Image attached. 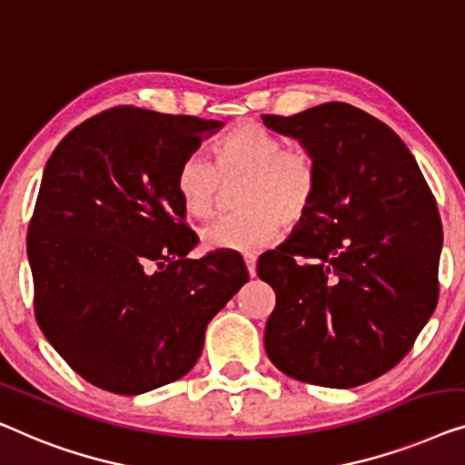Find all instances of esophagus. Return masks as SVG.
Returning a JSON list of instances; mask_svg holds the SVG:
<instances>
[{
    "label": "esophagus",
    "instance_id": "esophagus-1",
    "mask_svg": "<svg viewBox=\"0 0 465 465\" xmlns=\"http://www.w3.org/2000/svg\"><path fill=\"white\" fill-rule=\"evenodd\" d=\"M244 263L248 267V273H251V278H252L254 273H257V257H254L252 252H248V254H244Z\"/></svg>",
    "mask_w": 465,
    "mask_h": 465
}]
</instances>
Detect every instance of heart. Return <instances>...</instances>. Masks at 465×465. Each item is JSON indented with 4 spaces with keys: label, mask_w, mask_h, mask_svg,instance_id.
Returning <instances> with one entry per match:
<instances>
[{
    "label": "heart",
    "mask_w": 465,
    "mask_h": 465,
    "mask_svg": "<svg viewBox=\"0 0 465 465\" xmlns=\"http://www.w3.org/2000/svg\"><path fill=\"white\" fill-rule=\"evenodd\" d=\"M240 183L235 204L240 211L225 214L202 232L208 248L259 251L280 232L303 221L316 200L318 166L310 149L284 145L278 134L240 124L214 147V164L189 155L176 173V193L195 219H208L225 200V185Z\"/></svg>",
    "instance_id": "b5f03b06"
}]
</instances>
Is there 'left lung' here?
I'll return each mask as SVG.
<instances>
[{
	"label": "left lung",
	"mask_w": 465,
	"mask_h": 465,
	"mask_svg": "<svg viewBox=\"0 0 465 465\" xmlns=\"http://www.w3.org/2000/svg\"><path fill=\"white\" fill-rule=\"evenodd\" d=\"M261 117L318 166L307 217L257 263L276 292L265 351L299 381L356 388L394 369L436 310V200L401 136L362 109Z\"/></svg>",
	"instance_id": "left-lung-1"
}]
</instances>
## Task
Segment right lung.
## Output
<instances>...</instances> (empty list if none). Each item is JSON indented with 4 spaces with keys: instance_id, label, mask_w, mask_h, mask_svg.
Listing matches in <instances>:
<instances>
[{
    "instance_id": "add662e5",
    "label": "right lung",
    "mask_w": 465,
    "mask_h": 465,
    "mask_svg": "<svg viewBox=\"0 0 465 465\" xmlns=\"http://www.w3.org/2000/svg\"><path fill=\"white\" fill-rule=\"evenodd\" d=\"M223 122L114 107L45 164L27 254L35 320L96 388L136 396L187 375L217 312L248 282L238 252L187 254L176 173Z\"/></svg>"
}]
</instances>
